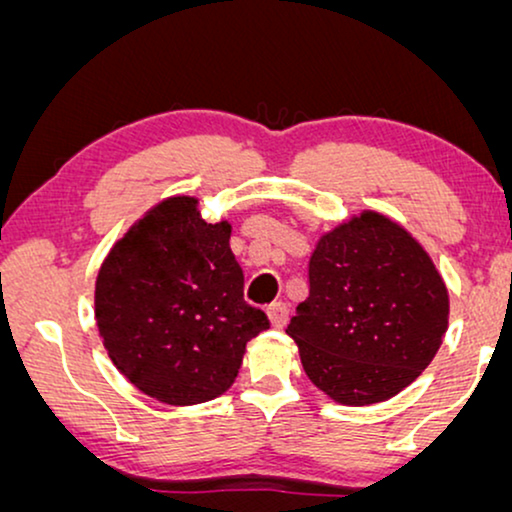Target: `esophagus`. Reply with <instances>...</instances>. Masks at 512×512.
<instances>
[{"label": "esophagus", "instance_id": "esophagus-1", "mask_svg": "<svg viewBox=\"0 0 512 512\" xmlns=\"http://www.w3.org/2000/svg\"><path fill=\"white\" fill-rule=\"evenodd\" d=\"M268 319L272 328H284L286 321H289V307L284 303H272L268 307Z\"/></svg>", "mask_w": 512, "mask_h": 512}]
</instances>
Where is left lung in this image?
<instances>
[{"mask_svg":"<svg viewBox=\"0 0 512 512\" xmlns=\"http://www.w3.org/2000/svg\"><path fill=\"white\" fill-rule=\"evenodd\" d=\"M450 296L422 244L380 212H361L319 237L310 296L286 333L314 387L335 403L389 401L443 345Z\"/></svg>","mask_w":512,"mask_h":512,"instance_id":"1","label":"left lung"}]
</instances>
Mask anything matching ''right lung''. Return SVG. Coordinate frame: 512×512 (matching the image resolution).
I'll return each mask as SVG.
<instances>
[{"label": "right lung", "mask_w": 512, "mask_h": 512, "mask_svg": "<svg viewBox=\"0 0 512 512\" xmlns=\"http://www.w3.org/2000/svg\"><path fill=\"white\" fill-rule=\"evenodd\" d=\"M230 223H207L198 198L151 207L104 258L95 319L125 380L167 405L207 403L230 389L247 342L270 328L244 303Z\"/></svg>", "instance_id": "right-lung-1"}]
</instances>
